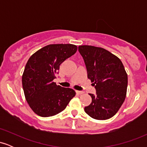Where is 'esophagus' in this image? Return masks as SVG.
<instances>
[{
	"label": "esophagus",
	"instance_id": "1",
	"mask_svg": "<svg viewBox=\"0 0 147 147\" xmlns=\"http://www.w3.org/2000/svg\"><path fill=\"white\" fill-rule=\"evenodd\" d=\"M76 93L78 94V95H82L84 93L83 91H79V90H76Z\"/></svg>",
	"mask_w": 147,
	"mask_h": 147
}]
</instances>
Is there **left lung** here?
Here are the masks:
<instances>
[{
  "label": "left lung",
  "instance_id": "8db88e82",
  "mask_svg": "<svg viewBox=\"0 0 147 147\" xmlns=\"http://www.w3.org/2000/svg\"><path fill=\"white\" fill-rule=\"evenodd\" d=\"M78 50L86 67L88 78L96 89L95 95L90 94L92 102L84 111L93 119H109L117 113L126 98L128 77L122 62L102 48L80 45Z\"/></svg>",
  "mask_w": 147,
  "mask_h": 147
}]
</instances>
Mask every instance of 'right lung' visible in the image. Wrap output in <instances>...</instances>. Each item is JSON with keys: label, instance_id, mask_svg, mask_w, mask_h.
<instances>
[{"label": "right lung", "instance_id": "right-lung-1", "mask_svg": "<svg viewBox=\"0 0 147 147\" xmlns=\"http://www.w3.org/2000/svg\"><path fill=\"white\" fill-rule=\"evenodd\" d=\"M72 44H50L33 54L27 62L22 84L27 102L41 117H50L63 111L75 96V91L57 86L59 66L77 52Z\"/></svg>", "mask_w": 147, "mask_h": 147}]
</instances>
